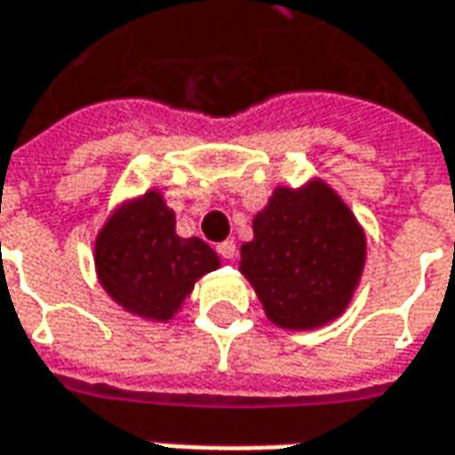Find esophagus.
Here are the masks:
<instances>
[{
  "label": "esophagus",
  "instance_id": "34e87169",
  "mask_svg": "<svg viewBox=\"0 0 455 455\" xmlns=\"http://www.w3.org/2000/svg\"><path fill=\"white\" fill-rule=\"evenodd\" d=\"M217 251L219 256L227 258V260H234V258H236V243H234V241H221L217 246Z\"/></svg>",
  "mask_w": 455,
  "mask_h": 455
}]
</instances>
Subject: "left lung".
I'll return each instance as SVG.
<instances>
[{"mask_svg":"<svg viewBox=\"0 0 455 455\" xmlns=\"http://www.w3.org/2000/svg\"><path fill=\"white\" fill-rule=\"evenodd\" d=\"M368 241L361 221L326 180L277 185L253 217L238 270L285 331H315L348 309L361 285Z\"/></svg>","mask_w":455,"mask_h":455,"instance_id":"obj_1","label":"left lung"}]
</instances>
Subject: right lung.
Returning a JSON list of instances; mask_svg holds the SVG:
<instances>
[{"label": "right lung", "mask_w": 455, "mask_h": 455, "mask_svg": "<svg viewBox=\"0 0 455 455\" xmlns=\"http://www.w3.org/2000/svg\"><path fill=\"white\" fill-rule=\"evenodd\" d=\"M94 273L112 302L153 324H168L212 270L217 251L202 238L175 231V212L158 188L126 197L94 238Z\"/></svg>", "instance_id": "right-lung-1"}]
</instances>
